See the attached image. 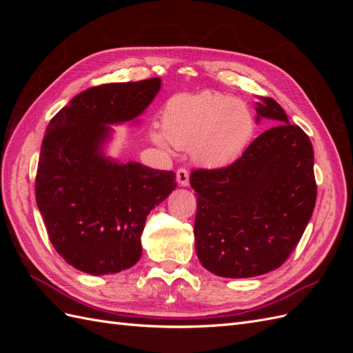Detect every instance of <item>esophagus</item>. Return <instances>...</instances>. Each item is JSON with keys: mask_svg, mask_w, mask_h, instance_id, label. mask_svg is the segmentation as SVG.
Here are the masks:
<instances>
[{"mask_svg": "<svg viewBox=\"0 0 353 353\" xmlns=\"http://www.w3.org/2000/svg\"><path fill=\"white\" fill-rule=\"evenodd\" d=\"M176 181L181 187H188L190 185V174L185 169H178L176 170Z\"/></svg>", "mask_w": 353, "mask_h": 353, "instance_id": "34e87169", "label": "esophagus"}]
</instances>
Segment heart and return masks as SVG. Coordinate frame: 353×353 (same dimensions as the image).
Instances as JSON below:
<instances>
[{"instance_id":"obj_1","label":"heart","mask_w":353,"mask_h":353,"mask_svg":"<svg viewBox=\"0 0 353 353\" xmlns=\"http://www.w3.org/2000/svg\"><path fill=\"white\" fill-rule=\"evenodd\" d=\"M153 125L152 141L163 150L187 148L193 162L208 169L228 168L244 153L253 132V116L241 100L221 92L178 94Z\"/></svg>"}]
</instances>
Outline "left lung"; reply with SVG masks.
Listing matches in <instances>:
<instances>
[{
	"label": "left lung",
	"mask_w": 353,
	"mask_h": 353,
	"mask_svg": "<svg viewBox=\"0 0 353 353\" xmlns=\"http://www.w3.org/2000/svg\"><path fill=\"white\" fill-rule=\"evenodd\" d=\"M256 122L276 126L261 134L228 168L197 169L194 221L200 263L225 279H249L287 261L312 216L316 200L314 148L281 105L258 97Z\"/></svg>",
	"instance_id": "left-lung-1"
}]
</instances>
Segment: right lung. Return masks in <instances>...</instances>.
<instances>
[{"mask_svg": "<svg viewBox=\"0 0 353 353\" xmlns=\"http://www.w3.org/2000/svg\"><path fill=\"white\" fill-rule=\"evenodd\" d=\"M160 87L162 79L152 78L88 88L47 126L37 205L57 253L82 272L116 274L140 261L147 215L176 188L172 170L105 153L112 126L140 123Z\"/></svg>", "mask_w": 353, "mask_h": 353, "instance_id": "right-lung-1", "label": "right lung"}]
</instances>
